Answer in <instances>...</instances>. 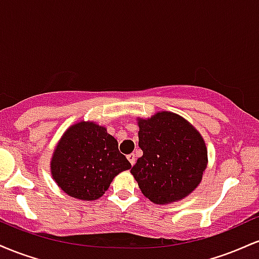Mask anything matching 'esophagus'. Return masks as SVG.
Returning a JSON list of instances; mask_svg holds the SVG:
<instances>
[{
	"label": "esophagus",
	"instance_id": "esophagus-1",
	"mask_svg": "<svg viewBox=\"0 0 259 259\" xmlns=\"http://www.w3.org/2000/svg\"><path fill=\"white\" fill-rule=\"evenodd\" d=\"M126 158H127V160H129V162H130V164H132V165L135 164V162H136L135 154H134V153H130V154H127V156H126Z\"/></svg>",
	"mask_w": 259,
	"mask_h": 259
}]
</instances>
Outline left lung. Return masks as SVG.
I'll use <instances>...</instances> for the list:
<instances>
[{
  "instance_id": "1",
  "label": "left lung",
  "mask_w": 259,
  "mask_h": 259,
  "mask_svg": "<svg viewBox=\"0 0 259 259\" xmlns=\"http://www.w3.org/2000/svg\"><path fill=\"white\" fill-rule=\"evenodd\" d=\"M140 157L130 170L141 192L156 204L178 202L200 185L207 168L206 142L177 113L162 111L138 118Z\"/></svg>"
}]
</instances>
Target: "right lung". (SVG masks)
Here are the masks:
<instances>
[{"label": "right lung", "mask_w": 259, "mask_h": 259, "mask_svg": "<svg viewBox=\"0 0 259 259\" xmlns=\"http://www.w3.org/2000/svg\"><path fill=\"white\" fill-rule=\"evenodd\" d=\"M132 168L118 141L95 121H78L65 130L51 158V175L68 196L99 200L121 171Z\"/></svg>", "instance_id": "1"}]
</instances>
